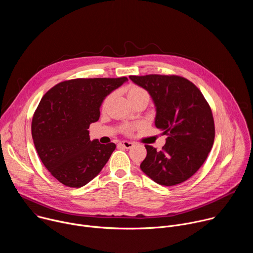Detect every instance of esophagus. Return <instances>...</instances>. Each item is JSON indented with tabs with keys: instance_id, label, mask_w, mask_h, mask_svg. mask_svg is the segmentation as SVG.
<instances>
[{
	"instance_id": "esophagus-1",
	"label": "esophagus",
	"mask_w": 253,
	"mask_h": 253,
	"mask_svg": "<svg viewBox=\"0 0 253 253\" xmlns=\"http://www.w3.org/2000/svg\"><path fill=\"white\" fill-rule=\"evenodd\" d=\"M120 145L123 146L126 149H130V148H132L134 146V143L129 142V141H121L120 142Z\"/></svg>"
}]
</instances>
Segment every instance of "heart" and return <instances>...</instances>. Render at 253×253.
<instances>
[{
	"instance_id": "1",
	"label": "heart",
	"mask_w": 253,
	"mask_h": 253,
	"mask_svg": "<svg viewBox=\"0 0 253 253\" xmlns=\"http://www.w3.org/2000/svg\"><path fill=\"white\" fill-rule=\"evenodd\" d=\"M145 93H146V92L144 91L142 88H140V87L131 86V87L129 88L128 92H127V96H128V99H130V98H133V97H135V96H138V95H141V94H145ZM110 98H111V96H108V97L105 99V101H104V103H103V107H105V106L108 104V102H109Z\"/></svg>"
}]
</instances>
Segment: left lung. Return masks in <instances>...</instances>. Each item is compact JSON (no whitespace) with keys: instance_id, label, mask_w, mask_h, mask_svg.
Wrapping results in <instances>:
<instances>
[{"instance_id":"1","label":"left lung","mask_w":253,"mask_h":253,"mask_svg":"<svg viewBox=\"0 0 253 253\" xmlns=\"http://www.w3.org/2000/svg\"><path fill=\"white\" fill-rule=\"evenodd\" d=\"M155 106V126L167 135L161 151L146 145L141 170L154 182L173 186L190 178L204 163L215 136L210 107L200 90L179 76H130Z\"/></svg>"}]
</instances>
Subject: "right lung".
<instances>
[{
    "label": "right lung",
    "mask_w": 253,
    "mask_h": 253,
    "mask_svg": "<svg viewBox=\"0 0 253 253\" xmlns=\"http://www.w3.org/2000/svg\"><path fill=\"white\" fill-rule=\"evenodd\" d=\"M126 77L61 82L41 99L32 121V137L40 159L62 184L79 188L94 179L116 148L90 140L89 126L100 117L105 98Z\"/></svg>",
    "instance_id": "right-lung-1"
}]
</instances>
